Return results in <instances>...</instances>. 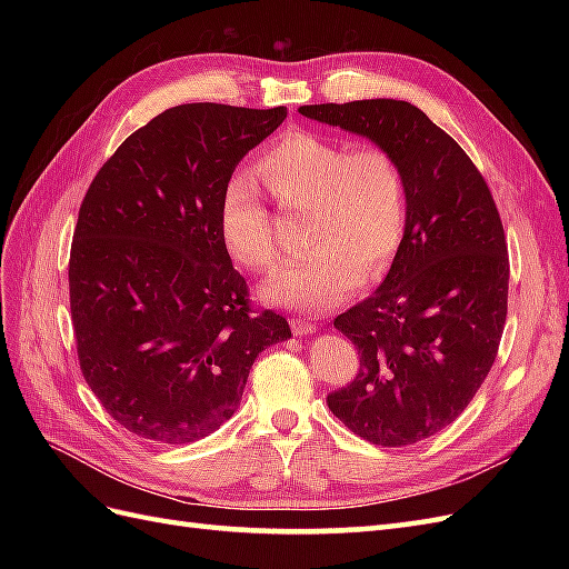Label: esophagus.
Listing matches in <instances>:
<instances>
[{
    "mask_svg": "<svg viewBox=\"0 0 569 569\" xmlns=\"http://www.w3.org/2000/svg\"><path fill=\"white\" fill-rule=\"evenodd\" d=\"M291 332L303 337V335H313L316 332V322L306 320V318H295L291 320Z\"/></svg>",
    "mask_w": 569,
    "mask_h": 569,
    "instance_id": "1",
    "label": "esophagus"
}]
</instances>
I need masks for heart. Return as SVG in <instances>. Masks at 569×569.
<instances>
[{
	"label": "heart",
	"mask_w": 569,
	"mask_h": 569,
	"mask_svg": "<svg viewBox=\"0 0 569 569\" xmlns=\"http://www.w3.org/2000/svg\"><path fill=\"white\" fill-rule=\"evenodd\" d=\"M256 170L284 209L308 211V251L263 284L268 301L327 311L351 295L360 274L375 280L389 270L408 228V180L389 149L289 132L261 153ZM218 222L237 263L256 272L278 263L272 216L249 178L222 189Z\"/></svg>",
	"instance_id": "heart-1"
}]
</instances>
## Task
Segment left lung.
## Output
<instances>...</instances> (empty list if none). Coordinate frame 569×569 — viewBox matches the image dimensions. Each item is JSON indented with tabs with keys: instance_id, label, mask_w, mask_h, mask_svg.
I'll return each instance as SVG.
<instances>
[{
	"instance_id": "left-lung-1",
	"label": "left lung",
	"mask_w": 569,
	"mask_h": 569,
	"mask_svg": "<svg viewBox=\"0 0 569 569\" xmlns=\"http://www.w3.org/2000/svg\"><path fill=\"white\" fill-rule=\"evenodd\" d=\"M299 111L370 137L403 166V244L375 295L335 318L360 370L327 406L370 443L410 446L451 425L493 366L508 316L503 222L468 153L408 101Z\"/></svg>"
}]
</instances>
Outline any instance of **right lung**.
Returning <instances> with one entry per match:
<instances>
[{"mask_svg": "<svg viewBox=\"0 0 569 569\" xmlns=\"http://www.w3.org/2000/svg\"><path fill=\"white\" fill-rule=\"evenodd\" d=\"M284 107L182 104L120 144L84 194L68 289L78 360L128 432L189 443L232 418L256 356L291 337L256 311L220 237L237 163Z\"/></svg>", "mask_w": 569, "mask_h": 569, "instance_id": "1", "label": "right lung"}]
</instances>
